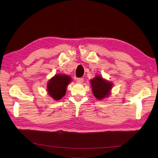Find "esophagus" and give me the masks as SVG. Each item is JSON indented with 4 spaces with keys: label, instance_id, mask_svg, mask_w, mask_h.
I'll return each instance as SVG.
<instances>
[{
    "label": "esophagus",
    "instance_id": "esophagus-1",
    "mask_svg": "<svg viewBox=\"0 0 158 158\" xmlns=\"http://www.w3.org/2000/svg\"><path fill=\"white\" fill-rule=\"evenodd\" d=\"M77 82L79 83H81L83 82V78L80 77V78H77Z\"/></svg>",
    "mask_w": 158,
    "mask_h": 158
}]
</instances>
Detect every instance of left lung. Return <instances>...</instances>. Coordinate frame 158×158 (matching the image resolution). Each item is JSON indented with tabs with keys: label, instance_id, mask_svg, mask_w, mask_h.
<instances>
[{
	"label": "left lung",
	"instance_id": "obj_1",
	"mask_svg": "<svg viewBox=\"0 0 158 158\" xmlns=\"http://www.w3.org/2000/svg\"><path fill=\"white\" fill-rule=\"evenodd\" d=\"M91 85L93 94L98 100H102L108 96L112 86L111 83L106 81L100 75L96 76L94 79L91 80Z\"/></svg>",
	"mask_w": 158,
	"mask_h": 158
}]
</instances>
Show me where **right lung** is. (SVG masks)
Masks as SVG:
<instances>
[{"mask_svg": "<svg viewBox=\"0 0 158 158\" xmlns=\"http://www.w3.org/2000/svg\"><path fill=\"white\" fill-rule=\"evenodd\" d=\"M71 77L64 75H56L48 83V91L50 96L56 100H59L65 95L66 89Z\"/></svg>", "mask_w": 158, "mask_h": 158, "instance_id": "add662e5", "label": "right lung"}]
</instances>
